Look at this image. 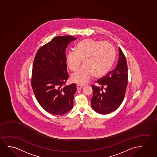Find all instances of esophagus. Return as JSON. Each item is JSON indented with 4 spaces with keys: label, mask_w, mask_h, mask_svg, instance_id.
<instances>
[{
    "label": "esophagus",
    "mask_w": 157,
    "mask_h": 157,
    "mask_svg": "<svg viewBox=\"0 0 157 157\" xmlns=\"http://www.w3.org/2000/svg\"><path fill=\"white\" fill-rule=\"evenodd\" d=\"M83 87H84V86L82 85H80V84H77V90H81Z\"/></svg>",
    "instance_id": "esophagus-1"
}]
</instances>
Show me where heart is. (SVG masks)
<instances>
[{"instance_id":"obj_1","label":"heart","mask_w":157,"mask_h":157,"mask_svg":"<svg viewBox=\"0 0 157 157\" xmlns=\"http://www.w3.org/2000/svg\"><path fill=\"white\" fill-rule=\"evenodd\" d=\"M113 47L108 41H100L85 39L76 46V51H70L66 57L67 67L72 71L77 70L82 64L84 66L71 77L72 82L85 84L94 75L100 78L106 75L112 67L114 60Z\"/></svg>"}]
</instances>
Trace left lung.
<instances>
[{
  "label": "left lung",
  "mask_w": 157,
  "mask_h": 157,
  "mask_svg": "<svg viewBox=\"0 0 157 157\" xmlns=\"http://www.w3.org/2000/svg\"><path fill=\"white\" fill-rule=\"evenodd\" d=\"M97 83L101 87L92 85L93 96L90 100L92 108L100 114H109L117 109L122 103L128 84L126 59L120 48L116 68L98 80ZM104 86L106 88L103 90Z\"/></svg>",
  "instance_id": "obj_1"
}]
</instances>
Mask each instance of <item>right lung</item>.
Listing matches in <instances>:
<instances>
[{
	"mask_svg": "<svg viewBox=\"0 0 157 157\" xmlns=\"http://www.w3.org/2000/svg\"><path fill=\"white\" fill-rule=\"evenodd\" d=\"M77 39L72 36L54 38L37 51L33 63L31 86L37 101L51 114L62 115L73 106L75 84L65 85L67 71L65 49Z\"/></svg>",
	"mask_w": 157,
	"mask_h": 157,
	"instance_id": "right-lung-1",
	"label": "right lung"
}]
</instances>
